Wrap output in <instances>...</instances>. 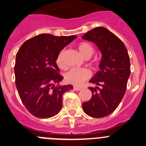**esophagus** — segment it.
Instances as JSON below:
<instances>
[{
  "label": "esophagus",
  "instance_id": "obj_1",
  "mask_svg": "<svg viewBox=\"0 0 146 146\" xmlns=\"http://www.w3.org/2000/svg\"><path fill=\"white\" fill-rule=\"evenodd\" d=\"M81 89H82V88H80V87H76V86H74V91H80Z\"/></svg>",
  "mask_w": 146,
  "mask_h": 146
}]
</instances>
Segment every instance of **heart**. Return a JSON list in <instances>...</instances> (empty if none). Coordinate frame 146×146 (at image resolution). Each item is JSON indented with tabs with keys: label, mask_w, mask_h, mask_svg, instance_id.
Here are the masks:
<instances>
[{
	"label": "heart",
	"mask_w": 146,
	"mask_h": 146,
	"mask_svg": "<svg viewBox=\"0 0 146 146\" xmlns=\"http://www.w3.org/2000/svg\"><path fill=\"white\" fill-rule=\"evenodd\" d=\"M77 48L79 50L80 53L85 58H90L94 53V48L92 45L88 42H82L78 44ZM64 50H60L59 53L58 54L55 63L58 66L60 69H65L66 66L63 61V55H64ZM91 76V72L88 69L82 68H74L66 74L65 78L67 82L71 83L74 86H81L82 82L86 81V80L89 79Z\"/></svg>",
	"instance_id": "obj_1"
}]
</instances>
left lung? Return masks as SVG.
<instances>
[{
  "label": "left lung",
  "mask_w": 146,
  "mask_h": 146,
  "mask_svg": "<svg viewBox=\"0 0 146 146\" xmlns=\"http://www.w3.org/2000/svg\"><path fill=\"white\" fill-rule=\"evenodd\" d=\"M92 42L102 52L99 69L89 82L92 97L82 103L83 111L93 118H103L118 108L124 96L130 75V60L124 44L114 33L103 27H96L82 36Z\"/></svg>",
  "instance_id": "1"
}]
</instances>
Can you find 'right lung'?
Returning <instances> with one entry per match:
<instances>
[{"label": "right lung", "mask_w": 146, "mask_h": 146, "mask_svg": "<svg viewBox=\"0 0 146 146\" xmlns=\"http://www.w3.org/2000/svg\"><path fill=\"white\" fill-rule=\"evenodd\" d=\"M76 38L42 33L27 40L18 50L15 84L22 102L33 116L49 118L57 115L61 110L64 93L73 89L71 85H58L64 77L59 74L55 59Z\"/></svg>", "instance_id": "right-lung-1"}]
</instances>
